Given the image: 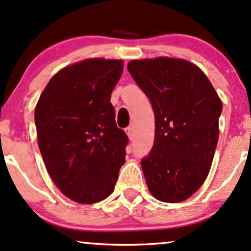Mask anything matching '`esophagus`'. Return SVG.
Instances as JSON below:
<instances>
[{
  "label": "esophagus",
  "instance_id": "34e87169",
  "mask_svg": "<svg viewBox=\"0 0 251 251\" xmlns=\"http://www.w3.org/2000/svg\"><path fill=\"white\" fill-rule=\"evenodd\" d=\"M125 131H126V136H128L129 140H132V138H134V129H132L131 126H128V128H126Z\"/></svg>",
  "mask_w": 251,
  "mask_h": 251
}]
</instances>
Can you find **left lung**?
Instances as JSON below:
<instances>
[{"label": "left lung", "mask_w": 251, "mask_h": 251, "mask_svg": "<svg viewBox=\"0 0 251 251\" xmlns=\"http://www.w3.org/2000/svg\"><path fill=\"white\" fill-rule=\"evenodd\" d=\"M128 71L152 104L156 129L142 160L150 193L181 202L199 190L211 170L222 102L205 73L185 59H135Z\"/></svg>", "instance_id": "obj_1"}]
</instances>
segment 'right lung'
<instances>
[{
  "mask_svg": "<svg viewBox=\"0 0 251 251\" xmlns=\"http://www.w3.org/2000/svg\"><path fill=\"white\" fill-rule=\"evenodd\" d=\"M123 60L89 58L61 69L35 109L38 147L55 186L78 203L113 193L126 162V132L116 126L110 95Z\"/></svg>",
  "mask_w": 251,
  "mask_h": 251,
  "instance_id": "right-lung-1",
  "label": "right lung"
}]
</instances>
